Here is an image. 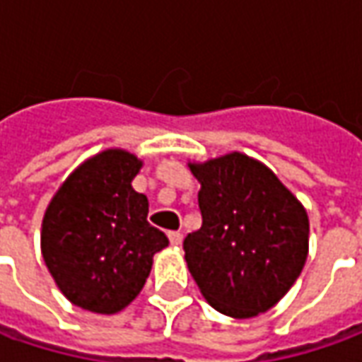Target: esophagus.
Returning <instances> with one entry per match:
<instances>
[{
	"label": "esophagus",
	"instance_id": "34e87169",
	"mask_svg": "<svg viewBox=\"0 0 362 362\" xmlns=\"http://www.w3.org/2000/svg\"><path fill=\"white\" fill-rule=\"evenodd\" d=\"M168 240H170L172 245H180L182 233L180 232H168Z\"/></svg>",
	"mask_w": 362,
	"mask_h": 362
}]
</instances>
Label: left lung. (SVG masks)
<instances>
[{"label": "left lung", "mask_w": 362, "mask_h": 362, "mask_svg": "<svg viewBox=\"0 0 362 362\" xmlns=\"http://www.w3.org/2000/svg\"><path fill=\"white\" fill-rule=\"evenodd\" d=\"M200 182V230L184 259L204 299L233 319L269 311L301 275L309 253L303 204L264 162L230 152L188 162Z\"/></svg>", "instance_id": "1"}]
</instances>
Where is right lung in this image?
Masks as SVG:
<instances>
[{
    "instance_id": "right-lung-1",
    "label": "right lung",
    "mask_w": 362,
    "mask_h": 362,
    "mask_svg": "<svg viewBox=\"0 0 362 362\" xmlns=\"http://www.w3.org/2000/svg\"><path fill=\"white\" fill-rule=\"evenodd\" d=\"M136 154L107 148L81 162L51 198L41 222V255L73 305L115 315L142 291L154 253L168 238L146 222L148 198L132 188Z\"/></svg>"
}]
</instances>
